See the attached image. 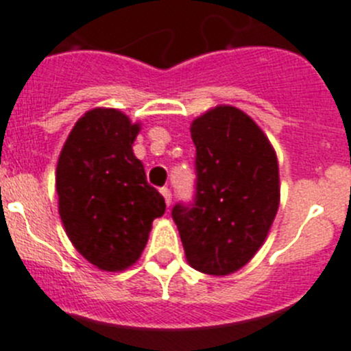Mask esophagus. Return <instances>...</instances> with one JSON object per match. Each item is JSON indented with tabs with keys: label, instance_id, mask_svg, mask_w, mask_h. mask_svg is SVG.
I'll return each mask as SVG.
<instances>
[{
	"label": "esophagus",
	"instance_id": "1",
	"mask_svg": "<svg viewBox=\"0 0 351 351\" xmlns=\"http://www.w3.org/2000/svg\"><path fill=\"white\" fill-rule=\"evenodd\" d=\"M160 193L163 195V198H165V204L170 205V202H172V193H170L169 188H162L160 189Z\"/></svg>",
	"mask_w": 351,
	"mask_h": 351
}]
</instances>
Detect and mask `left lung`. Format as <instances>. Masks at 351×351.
Here are the masks:
<instances>
[{
    "label": "left lung",
    "instance_id": "left-lung-1",
    "mask_svg": "<svg viewBox=\"0 0 351 351\" xmlns=\"http://www.w3.org/2000/svg\"><path fill=\"white\" fill-rule=\"evenodd\" d=\"M195 198L176 204L186 259L207 275H230L254 257L266 240L280 200L278 162L271 144L250 117L217 106L191 123Z\"/></svg>",
    "mask_w": 351,
    "mask_h": 351
}]
</instances>
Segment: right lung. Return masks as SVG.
<instances>
[{
  "label": "right lung",
  "mask_w": 351,
  "mask_h": 351,
  "mask_svg": "<svg viewBox=\"0 0 351 351\" xmlns=\"http://www.w3.org/2000/svg\"><path fill=\"white\" fill-rule=\"evenodd\" d=\"M139 125L117 109L85 112L57 163L59 214L75 249L104 271L139 259L165 198L146 181L132 151Z\"/></svg>",
  "instance_id": "right-lung-1"
}]
</instances>
